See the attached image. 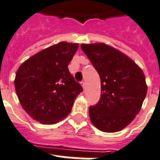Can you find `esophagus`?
<instances>
[{
    "label": "esophagus",
    "mask_w": 160,
    "mask_h": 160,
    "mask_svg": "<svg viewBox=\"0 0 160 160\" xmlns=\"http://www.w3.org/2000/svg\"><path fill=\"white\" fill-rule=\"evenodd\" d=\"M80 84H81V86L83 87V89H84V88H85V85H86V84H85V82H84V81H81V82H80Z\"/></svg>",
    "instance_id": "1"
}]
</instances>
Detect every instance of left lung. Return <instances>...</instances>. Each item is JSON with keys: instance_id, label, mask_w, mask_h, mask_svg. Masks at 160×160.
Listing matches in <instances>:
<instances>
[{"instance_id": "1", "label": "left lung", "mask_w": 160, "mask_h": 160, "mask_svg": "<svg viewBox=\"0 0 160 160\" xmlns=\"http://www.w3.org/2000/svg\"><path fill=\"white\" fill-rule=\"evenodd\" d=\"M80 48L98 71L101 97L89 107L93 126L104 132H116L129 125L139 113L147 85L143 71L126 54L107 44H81Z\"/></svg>"}]
</instances>
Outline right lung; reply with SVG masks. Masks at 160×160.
<instances>
[{
	"label": "right lung",
	"instance_id": "add662e5",
	"mask_svg": "<svg viewBox=\"0 0 160 160\" xmlns=\"http://www.w3.org/2000/svg\"><path fill=\"white\" fill-rule=\"evenodd\" d=\"M79 44L60 42L23 62L17 70L15 88L27 113L42 124H54L71 112L82 86L68 65Z\"/></svg>",
	"mask_w": 160,
	"mask_h": 160
}]
</instances>
